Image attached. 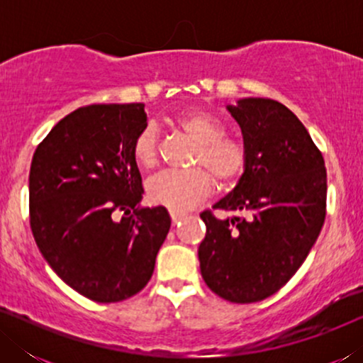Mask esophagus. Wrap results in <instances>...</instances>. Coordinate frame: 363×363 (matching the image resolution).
I'll return each instance as SVG.
<instances>
[{
    "instance_id": "34e87169",
    "label": "esophagus",
    "mask_w": 363,
    "mask_h": 363,
    "mask_svg": "<svg viewBox=\"0 0 363 363\" xmlns=\"http://www.w3.org/2000/svg\"><path fill=\"white\" fill-rule=\"evenodd\" d=\"M170 218H172L173 226H177V225H180V221L185 220V215H183V213H178V211H170Z\"/></svg>"
}]
</instances>
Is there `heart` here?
I'll use <instances>...</instances> for the list:
<instances>
[{
    "instance_id": "heart-1",
    "label": "heart",
    "mask_w": 363,
    "mask_h": 363,
    "mask_svg": "<svg viewBox=\"0 0 363 363\" xmlns=\"http://www.w3.org/2000/svg\"><path fill=\"white\" fill-rule=\"evenodd\" d=\"M177 127L196 142L193 152L195 168L162 172L147 183V196L153 205L172 211H186L210 195L215 176L221 186H231L246 170L247 152L240 138L226 135L225 123L211 113L190 111L177 117ZM132 155L142 168L158 163V133L147 125L132 143Z\"/></svg>"
}]
</instances>
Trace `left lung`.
<instances>
[{
	"mask_svg": "<svg viewBox=\"0 0 363 363\" xmlns=\"http://www.w3.org/2000/svg\"><path fill=\"white\" fill-rule=\"evenodd\" d=\"M241 127L246 170L215 210L201 213V276L223 299L250 304L281 289L306 261L325 220L324 157L281 102L250 97L228 106Z\"/></svg>",
	"mask_w": 363,
	"mask_h": 363,
	"instance_id": "left-lung-1",
	"label": "left lung"
}]
</instances>
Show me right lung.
Listing matches in <instances>:
<instances>
[{"label": "right lung", "instance_id": "right-lung-1", "mask_svg": "<svg viewBox=\"0 0 363 363\" xmlns=\"http://www.w3.org/2000/svg\"><path fill=\"white\" fill-rule=\"evenodd\" d=\"M143 104H94L59 121L34 152L29 223L54 272L96 302H121L150 281L172 220L140 208L132 143Z\"/></svg>", "mask_w": 363, "mask_h": 363}]
</instances>
